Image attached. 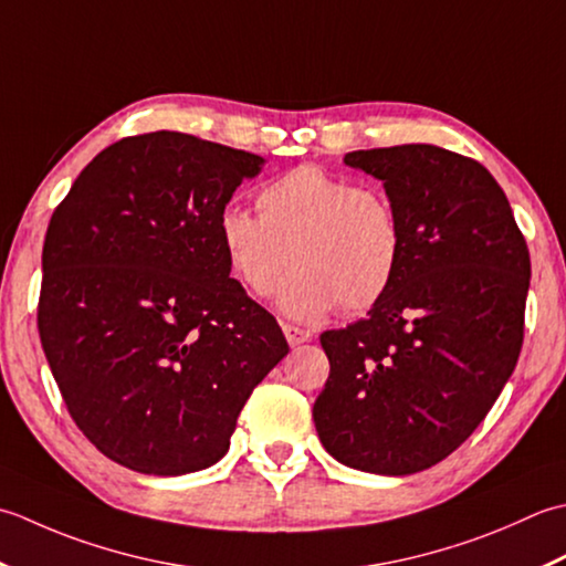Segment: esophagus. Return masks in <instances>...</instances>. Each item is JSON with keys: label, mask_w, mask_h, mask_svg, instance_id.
I'll list each match as a JSON object with an SVG mask.
<instances>
[{"label": "esophagus", "mask_w": 566, "mask_h": 566, "mask_svg": "<svg viewBox=\"0 0 566 566\" xmlns=\"http://www.w3.org/2000/svg\"><path fill=\"white\" fill-rule=\"evenodd\" d=\"M283 334L291 347H300V344H305V342H310V337H313L307 329L295 327V325H283Z\"/></svg>", "instance_id": "1"}]
</instances>
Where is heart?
<instances>
[{"label": "heart", "instance_id": "b5f03b06", "mask_svg": "<svg viewBox=\"0 0 566 566\" xmlns=\"http://www.w3.org/2000/svg\"><path fill=\"white\" fill-rule=\"evenodd\" d=\"M259 217L239 205L217 214V239L237 281L253 295L279 291L287 317L315 322L342 305L364 313L394 285L406 251L400 217L384 192L347 176L297 166L261 188Z\"/></svg>", "mask_w": 566, "mask_h": 566}]
</instances>
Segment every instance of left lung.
Wrapping results in <instances>:
<instances>
[{
    "instance_id": "obj_1",
    "label": "left lung",
    "mask_w": 566,
    "mask_h": 566,
    "mask_svg": "<svg viewBox=\"0 0 566 566\" xmlns=\"http://www.w3.org/2000/svg\"><path fill=\"white\" fill-rule=\"evenodd\" d=\"M384 180L402 263L368 317L319 337L322 447L352 469L406 476L474 432L523 347L530 253L509 198L479 160L432 144L352 151Z\"/></svg>"
}]
</instances>
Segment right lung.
<instances>
[{"mask_svg":"<svg viewBox=\"0 0 566 566\" xmlns=\"http://www.w3.org/2000/svg\"><path fill=\"white\" fill-rule=\"evenodd\" d=\"M263 164L180 132L129 136L90 160L51 217L41 347L77 428L138 474L217 464L287 354L217 239L219 210Z\"/></svg>","mask_w":566,"mask_h":566,"instance_id":"add662e5","label":"right lung"}]
</instances>
